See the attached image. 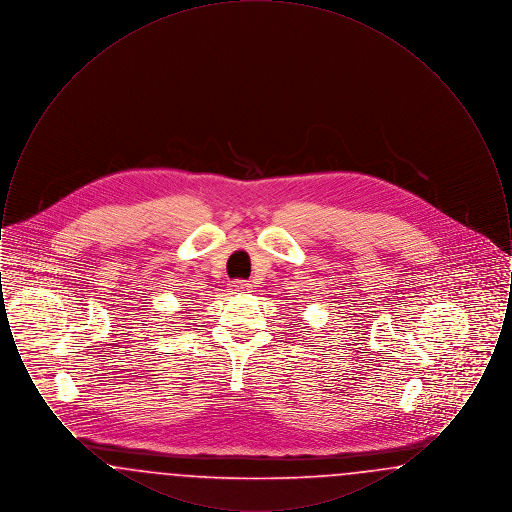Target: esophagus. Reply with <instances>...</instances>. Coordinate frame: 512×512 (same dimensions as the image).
<instances>
[{
	"label": "esophagus",
	"instance_id": "esophagus-1",
	"mask_svg": "<svg viewBox=\"0 0 512 512\" xmlns=\"http://www.w3.org/2000/svg\"><path fill=\"white\" fill-rule=\"evenodd\" d=\"M230 288H232V292L234 293H247L251 290V284L245 282V280H234Z\"/></svg>",
	"mask_w": 512,
	"mask_h": 512
}]
</instances>
